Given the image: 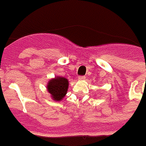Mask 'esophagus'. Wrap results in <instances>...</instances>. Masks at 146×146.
Returning <instances> with one entry per match:
<instances>
[{
    "label": "esophagus",
    "mask_w": 146,
    "mask_h": 146,
    "mask_svg": "<svg viewBox=\"0 0 146 146\" xmlns=\"http://www.w3.org/2000/svg\"><path fill=\"white\" fill-rule=\"evenodd\" d=\"M78 80H85V79H86V77H85L84 75H80V76H78Z\"/></svg>",
    "instance_id": "esophagus-1"
}]
</instances>
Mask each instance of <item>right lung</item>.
Instances as JSON below:
<instances>
[{
	"label": "right lung",
	"instance_id": "obj_1",
	"mask_svg": "<svg viewBox=\"0 0 146 146\" xmlns=\"http://www.w3.org/2000/svg\"><path fill=\"white\" fill-rule=\"evenodd\" d=\"M68 81L64 77H56L51 79L47 86V89L54 101H60L67 94Z\"/></svg>",
	"mask_w": 146,
	"mask_h": 146
}]
</instances>
